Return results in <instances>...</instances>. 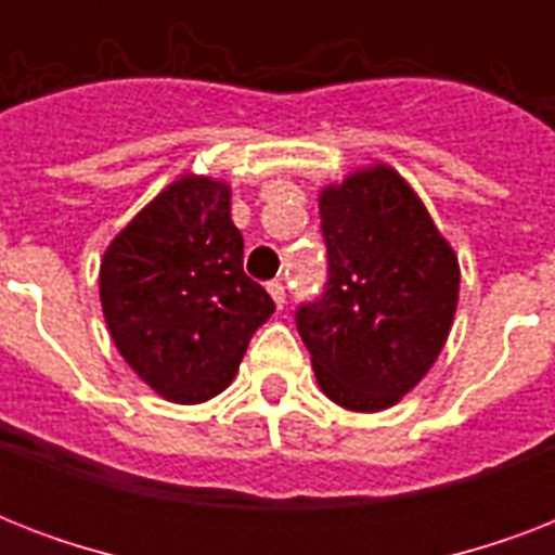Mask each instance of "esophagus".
<instances>
[{
	"instance_id": "esophagus-1",
	"label": "esophagus",
	"mask_w": 555,
	"mask_h": 555,
	"mask_svg": "<svg viewBox=\"0 0 555 555\" xmlns=\"http://www.w3.org/2000/svg\"><path fill=\"white\" fill-rule=\"evenodd\" d=\"M268 294L273 296V302H276V308L282 311V308H285V285H282V282H268Z\"/></svg>"
}]
</instances>
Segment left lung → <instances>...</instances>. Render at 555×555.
Returning a JSON list of instances; mask_svg holds the SVG:
<instances>
[{
    "label": "left lung",
    "instance_id": "left-lung-1",
    "mask_svg": "<svg viewBox=\"0 0 555 555\" xmlns=\"http://www.w3.org/2000/svg\"><path fill=\"white\" fill-rule=\"evenodd\" d=\"M328 276L296 308L325 395L379 412L423 379L447 343L461 270L447 238L395 169L357 172L320 198Z\"/></svg>",
    "mask_w": 555,
    "mask_h": 555
}]
</instances>
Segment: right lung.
Wrapping results in <instances>:
<instances>
[{
    "mask_svg": "<svg viewBox=\"0 0 555 555\" xmlns=\"http://www.w3.org/2000/svg\"><path fill=\"white\" fill-rule=\"evenodd\" d=\"M100 302L117 351L160 397L204 403L224 391L276 305L244 273L230 190L181 178L108 244Z\"/></svg>",
    "mask_w": 555,
    "mask_h": 555,
    "instance_id": "add662e5",
    "label": "right lung"
}]
</instances>
